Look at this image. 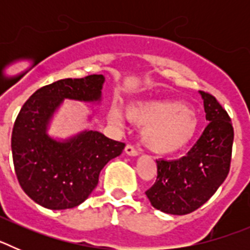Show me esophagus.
Here are the masks:
<instances>
[{
    "instance_id": "34e87169",
    "label": "esophagus",
    "mask_w": 250,
    "mask_h": 250,
    "mask_svg": "<svg viewBox=\"0 0 250 250\" xmlns=\"http://www.w3.org/2000/svg\"><path fill=\"white\" fill-rule=\"evenodd\" d=\"M125 152H126L127 155H130V156L139 155V150L136 149V147L132 146V145H130V144L125 146Z\"/></svg>"
}]
</instances>
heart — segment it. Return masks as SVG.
<instances>
[{
    "label": "heart",
    "mask_w": 250,
    "mask_h": 250,
    "mask_svg": "<svg viewBox=\"0 0 250 250\" xmlns=\"http://www.w3.org/2000/svg\"><path fill=\"white\" fill-rule=\"evenodd\" d=\"M127 119L136 125L145 126L143 140L152 151L170 154L184 149L196 132V118L188 106L180 101H146L130 106ZM110 119L121 123L118 109H112Z\"/></svg>",
    "instance_id": "1"
}]
</instances>
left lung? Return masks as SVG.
I'll use <instances>...</instances> for the list:
<instances>
[{
	"label": "left lung",
	"mask_w": 250,
	"mask_h": 250,
	"mask_svg": "<svg viewBox=\"0 0 250 250\" xmlns=\"http://www.w3.org/2000/svg\"><path fill=\"white\" fill-rule=\"evenodd\" d=\"M209 121L188 154L178 160H156L158 176L145 191L155 209L174 215L196 210L228 176L234 129L230 116L209 92L200 91Z\"/></svg>",
	"instance_id": "left-lung-1"
}]
</instances>
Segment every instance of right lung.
Wrapping results in <instances>:
<instances>
[{"instance_id":"obj_1","label":"right lung","mask_w":250,"mask_h":250,"mask_svg":"<svg viewBox=\"0 0 250 250\" xmlns=\"http://www.w3.org/2000/svg\"><path fill=\"white\" fill-rule=\"evenodd\" d=\"M103 83V75L59 80L35 91L20 110L11 138L13 167L22 190L41 207L61 210L80 205L98 185L101 169L123 152L125 143L99 131L65 143L46 134L63 99L100 100Z\"/></svg>"}]
</instances>
